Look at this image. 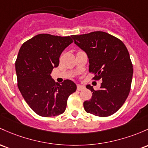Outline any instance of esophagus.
<instances>
[{"instance_id": "34e87169", "label": "esophagus", "mask_w": 148, "mask_h": 148, "mask_svg": "<svg viewBox=\"0 0 148 148\" xmlns=\"http://www.w3.org/2000/svg\"><path fill=\"white\" fill-rule=\"evenodd\" d=\"M84 88H85V86H82V85H77V90H79V91L84 90Z\"/></svg>"}]
</instances>
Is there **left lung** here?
Masks as SVG:
<instances>
[{"label": "left lung", "mask_w": 148, "mask_h": 148, "mask_svg": "<svg viewBox=\"0 0 148 148\" xmlns=\"http://www.w3.org/2000/svg\"><path fill=\"white\" fill-rule=\"evenodd\" d=\"M71 37L86 53L89 72L94 74V80L102 79L98 90L86 86L92 93L90 100L84 103L85 111L100 117L113 114L124 105L131 90L134 69L126 45L116 37L103 32Z\"/></svg>", "instance_id": "8db88e82"}]
</instances>
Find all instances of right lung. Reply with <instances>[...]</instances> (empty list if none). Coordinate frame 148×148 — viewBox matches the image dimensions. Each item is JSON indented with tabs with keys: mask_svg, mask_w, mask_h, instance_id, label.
I'll return each instance as SVG.
<instances>
[{
	"mask_svg": "<svg viewBox=\"0 0 148 148\" xmlns=\"http://www.w3.org/2000/svg\"><path fill=\"white\" fill-rule=\"evenodd\" d=\"M73 42L71 36L40 34L22 44L15 62L17 86L31 109L44 117L65 111L67 99L77 90L70 80L56 84L53 68L59 65L61 53Z\"/></svg>",
	"mask_w": 148,
	"mask_h": 148,
	"instance_id": "1",
	"label": "right lung"
}]
</instances>
